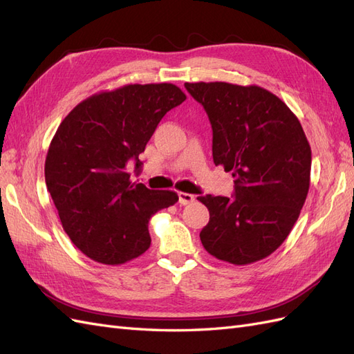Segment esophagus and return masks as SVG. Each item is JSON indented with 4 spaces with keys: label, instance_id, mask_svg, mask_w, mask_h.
Returning <instances> with one entry per match:
<instances>
[{
    "label": "esophagus",
    "instance_id": "1",
    "mask_svg": "<svg viewBox=\"0 0 354 354\" xmlns=\"http://www.w3.org/2000/svg\"><path fill=\"white\" fill-rule=\"evenodd\" d=\"M195 202V196L190 194H185V192H178V203L180 205H189V203Z\"/></svg>",
    "mask_w": 354,
    "mask_h": 354
}]
</instances>
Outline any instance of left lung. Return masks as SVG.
Returning a JSON list of instances; mask_svg holds the SVG:
<instances>
[{
  "label": "left lung",
  "instance_id": "8db88e82",
  "mask_svg": "<svg viewBox=\"0 0 354 354\" xmlns=\"http://www.w3.org/2000/svg\"><path fill=\"white\" fill-rule=\"evenodd\" d=\"M212 128L214 164L232 171L234 198L199 196L209 221L199 233L211 255L236 266L283 243L310 186L312 149L298 118L259 85L186 82Z\"/></svg>",
  "mask_w": 354,
  "mask_h": 354
}]
</instances>
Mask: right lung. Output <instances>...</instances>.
I'll return each instance as SVG.
<instances>
[{"label":"right lung","mask_w":354,"mask_h":354,"mask_svg":"<svg viewBox=\"0 0 354 354\" xmlns=\"http://www.w3.org/2000/svg\"><path fill=\"white\" fill-rule=\"evenodd\" d=\"M186 100L174 84H128L82 100L59 125L46 158V185L63 230L88 259L124 264L151 246L149 220L176 192L131 183L125 171L145 152L164 115Z\"/></svg>","instance_id":"right-lung-1"}]
</instances>
